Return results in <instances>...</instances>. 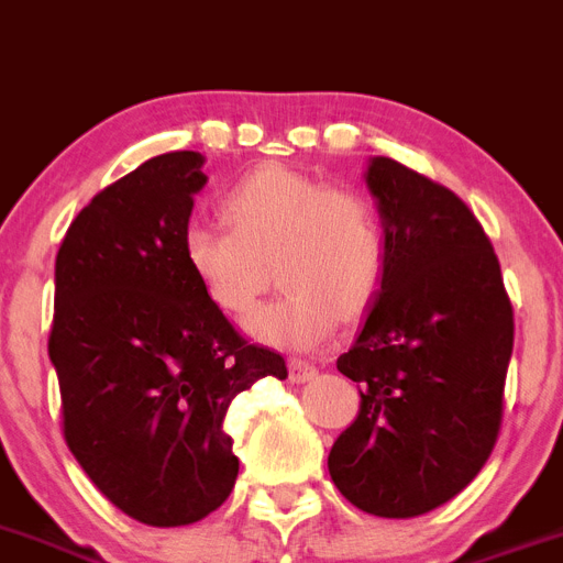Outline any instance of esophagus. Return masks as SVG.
Wrapping results in <instances>:
<instances>
[{
	"mask_svg": "<svg viewBox=\"0 0 563 563\" xmlns=\"http://www.w3.org/2000/svg\"><path fill=\"white\" fill-rule=\"evenodd\" d=\"M314 376L317 368L309 360H291V363H288V379H291V383H309Z\"/></svg>",
	"mask_w": 563,
	"mask_h": 563,
	"instance_id": "1",
	"label": "esophagus"
}]
</instances>
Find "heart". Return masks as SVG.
Returning <instances> with one entry per match:
<instances>
[{
  "label": "heart",
  "mask_w": 563,
  "mask_h": 563,
  "mask_svg": "<svg viewBox=\"0 0 563 563\" xmlns=\"http://www.w3.org/2000/svg\"><path fill=\"white\" fill-rule=\"evenodd\" d=\"M227 227L192 223L180 238L184 266L223 314L254 309L272 280L286 286L254 311L246 331L263 345L309 351L376 300L388 272V243L374 203L354 189L283 164L257 166L223 198Z\"/></svg>",
  "instance_id": "heart-1"
}]
</instances>
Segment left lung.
Wrapping results in <instances>:
<instances>
[{
    "label": "left lung",
    "instance_id": "obj_1",
    "mask_svg": "<svg viewBox=\"0 0 563 563\" xmlns=\"http://www.w3.org/2000/svg\"><path fill=\"white\" fill-rule=\"evenodd\" d=\"M388 272L356 342L336 360L360 413L329 473L371 516L437 510L485 467L505 413L512 306L482 223L451 189L394 158L365 173Z\"/></svg>",
    "mask_w": 563,
    "mask_h": 563
}]
</instances>
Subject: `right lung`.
<instances>
[{
    "label": "right lung",
    "mask_w": 563,
    "mask_h": 563,
    "mask_svg": "<svg viewBox=\"0 0 563 563\" xmlns=\"http://www.w3.org/2000/svg\"><path fill=\"white\" fill-rule=\"evenodd\" d=\"M200 166L189 150L144 161L76 214L56 254L47 354L65 442L92 485L150 527L192 525L227 501L229 405L263 376H288L184 266Z\"/></svg>",
    "instance_id": "add662e5"
}]
</instances>
